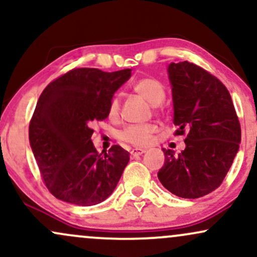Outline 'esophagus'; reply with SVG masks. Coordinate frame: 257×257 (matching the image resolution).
<instances>
[{
	"mask_svg": "<svg viewBox=\"0 0 257 257\" xmlns=\"http://www.w3.org/2000/svg\"><path fill=\"white\" fill-rule=\"evenodd\" d=\"M146 151L144 149H133L131 151L132 156H141L143 153H145Z\"/></svg>",
	"mask_w": 257,
	"mask_h": 257,
	"instance_id": "obj_1",
	"label": "esophagus"
}]
</instances>
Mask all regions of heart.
Wrapping results in <instances>:
<instances>
[{"label":"heart","mask_w":257,"mask_h":257,"mask_svg":"<svg viewBox=\"0 0 257 257\" xmlns=\"http://www.w3.org/2000/svg\"><path fill=\"white\" fill-rule=\"evenodd\" d=\"M133 90L144 98L150 104L156 106L162 104L166 98V89L164 85L153 77H143L135 81L132 85ZM120 101L118 96H113L108 104V116L111 118H116L119 114ZM157 125L153 123L141 125H129L124 131L120 132L119 139L126 144H131L133 146L144 147L150 145L152 143L153 137L157 133Z\"/></svg>","instance_id":"b5f03b06"}]
</instances>
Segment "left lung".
<instances>
[{"instance_id": "8db88e82", "label": "left lung", "mask_w": 257, "mask_h": 257, "mask_svg": "<svg viewBox=\"0 0 257 257\" xmlns=\"http://www.w3.org/2000/svg\"><path fill=\"white\" fill-rule=\"evenodd\" d=\"M172 84L175 135H186L179 155L163 149L161 184L175 196L196 199L222 184L239 150L240 123L229 91L196 64L168 67Z\"/></svg>"}]
</instances>
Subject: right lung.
Listing matches in <instances>:
<instances>
[{
    "mask_svg": "<svg viewBox=\"0 0 257 257\" xmlns=\"http://www.w3.org/2000/svg\"><path fill=\"white\" fill-rule=\"evenodd\" d=\"M131 76V69L104 72L79 67L44 88L30 120L29 139L41 176L55 198L90 206L116 188L129 153L118 145L99 153L91 143V125L107 118L114 91Z\"/></svg>",
    "mask_w": 257,
    "mask_h": 257,
    "instance_id": "obj_1",
    "label": "right lung"
}]
</instances>
